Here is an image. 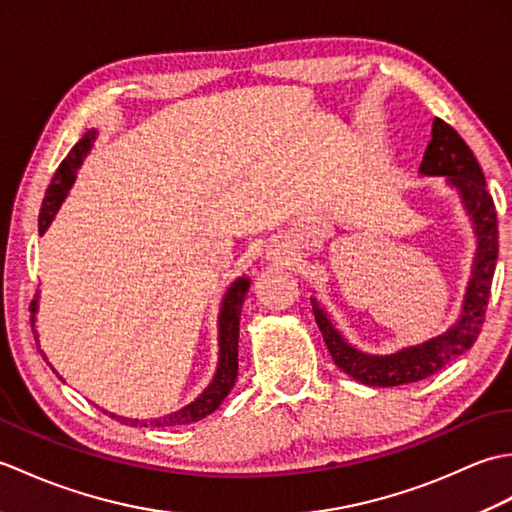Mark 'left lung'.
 I'll return each mask as SVG.
<instances>
[{
    "label": "left lung",
    "instance_id": "8db88e82",
    "mask_svg": "<svg viewBox=\"0 0 512 512\" xmlns=\"http://www.w3.org/2000/svg\"><path fill=\"white\" fill-rule=\"evenodd\" d=\"M422 176H444L451 187L460 193L466 213L477 237V250L473 257L471 281L464 295V306L460 319L451 328L420 345L405 347L396 354L376 356L356 350L343 339V334L334 328L325 310L312 299V312L317 319L323 341L328 345L332 361L341 367L347 376L369 387H398L407 383H418L471 350L477 336L482 332L486 317L488 297L497 264V213L493 198L486 191V180L480 162L464 143L462 136L436 118L431 127V140L424 151Z\"/></svg>",
    "mask_w": 512,
    "mask_h": 512
}]
</instances>
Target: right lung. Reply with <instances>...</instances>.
<instances>
[{
	"label": "right lung",
	"mask_w": 512,
	"mask_h": 512,
	"mask_svg": "<svg viewBox=\"0 0 512 512\" xmlns=\"http://www.w3.org/2000/svg\"><path fill=\"white\" fill-rule=\"evenodd\" d=\"M96 138L94 129H90L79 143H76L70 154L65 156V160L59 165L57 173L50 182V187L46 191V198H43L41 204V213H39V233H46V228L50 226V222L57 215L61 202L68 195L70 187L74 184L76 171L83 165V158L88 156V151L92 149V143ZM250 286L248 277H239L237 281H233L231 288L226 290V295L222 299V308H220V358H217V372L211 380V385L202 391L200 398H195L191 405L182 407L180 411H173L165 418H154L149 422L143 420H129V418H121L118 420L129 424V427H178V424H191L198 422L202 418L209 416L217 407L222 405L224 398L228 396V391L233 389L235 380H237V341H239V317H242V303L246 299V292ZM32 312V328H35V312H37V301H32L30 306ZM112 418H116L112 413Z\"/></svg>",
	"instance_id": "1"
}]
</instances>
